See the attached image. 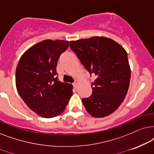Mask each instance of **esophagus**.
I'll return each mask as SVG.
<instances>
[{"label":"esophagus","mask_w":154,"mask_h":154,"mask_svg":"<svg viewBox=\"0 0 154 154\" xmlns=\"http://www.w3.org/2000/svg\"><path fill=\"white\" fill-rule=\"evenodd\" d=\"M78 85H79V81H78V80H76V81L75 82V83L73 84L74 87H77V86H78Z\"/></svg>","instance_id":"34e87169"}]
</instances>
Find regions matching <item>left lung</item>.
<instances>
[{
	"label": "left lung",
	"instance_id": "1",
	"mask_svg": "<svg viewBox=\"0 0 154 154\" xmlns=\"http://www.w3.org/2000/svg\"><path fill=\"white\" fill-rule=\"evenodd\" d=\"M69 47L90 75L96 76L91 96L82 99L87 111L94 118L112 114L123 102L130 86L131 69L126 51L105 36L71 41Z\"/></svg>",
	"mask_w": 154,
	"mask_h": 154
}]
</instances>
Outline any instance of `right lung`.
<instances>
[{
    "instance_id": "obj_1",
    "label": "right lung",
    "mask_w": 154,
    "mask_h": 154,
    "mask_svg": "<svg viewBox=\"0 0 154 154\" xmlns=\"http://www.w3.org/2000/svg\"><path fill=\"white\" fill-rule=\"evenodd\" d=\"M68 41L46 39L33 45L20 58L15 72L16 88L26 106L45 118L58 116L72 95L73 86L56 77L60 54Z\"/></svg>"
}]
</instances>
